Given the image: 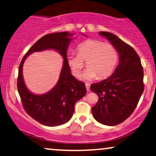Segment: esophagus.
I'll use <instances>...</instances> for the list:
<instances>
[{
    "instance_id": "1",
    "label": "esophagus",
    "mask_w": 156,
    "mask_h": 156,
    "mask_svg": "<svg viewBox=\"0 0 156 156\" xmlns=\"http://www.w3.org/2000/svg\"><path fill=\"white\" fill-rule=\"evenodd\" d=\"M86 87L87 90H90V84L88 83H86Z\"/></svg>"
}]
</instances>
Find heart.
Instances as JSON below:
<instances>
[{
    "mask_svg": "<svg viewBox=\"0 0 156 156\" xmlns=\"http://www.w3.org/2000/svg\"><path fill=\"white\" fill-rule=\"evenodd\" d=\"M78 55H70L67 62L72 74L79 77L85 66L88 68L82 75V79L92 80L98 77L104 78L110 76L117 66L119 55L111 44L99 40H88L78 45Z\"/></svg>",
    "mask_w": 156,
    "mask_h": 156,
    "instance_id": "1",
    "label": "heart"
}]
</instances>
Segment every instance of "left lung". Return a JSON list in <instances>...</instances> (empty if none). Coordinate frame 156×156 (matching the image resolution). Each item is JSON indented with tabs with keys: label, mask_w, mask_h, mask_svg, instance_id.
Listing matches in <instances>:
<instances>
[{
	"label": "left lung",
	"mask_w": 156,
	"mask_h": 156,
	"mask_svg": "<svg viewBox=\"0 0 156 156\" xmlns=\"http://www.w3.org/2000/svg\"><path fill=\"white\" fill-rule=\"evenodd\" d=\"M98 34L117 49L119 60L112 76L90 85V90L98 96L91 111L99 123L114 126L127 119L138 104L144 90L143 69L138 55L131 46L110 32Z\"/></svg>",
	"instance_id": "obj_1"
}]
</instances>
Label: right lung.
Returning <instances> with one entry per match:
<instances>
[{
  "instance_id": "1",
  "label": "right lung",
  "mask_w": 156,
  "mask_h": 156,
  "mask_svg": "<svg viewBox=\"0 0 156 156\" xmlns=\"http://www.w3.org/2000/svg\"><path fill=\"white\" fill-rule=\"evenodd\" d=\"M72 36L73 34L68 31H62L42 37L26 53L19 66L17 88L23 108L33 119L49 127L68 122L74 113L75 104L86 94L85 83L72 76L67 62V50ZM47 49H54L60 53L64 60V64L55 87L47 93L38 95L31 93L25 85L23 66L29 54Z\"/></svg>"
}]
</instances>
